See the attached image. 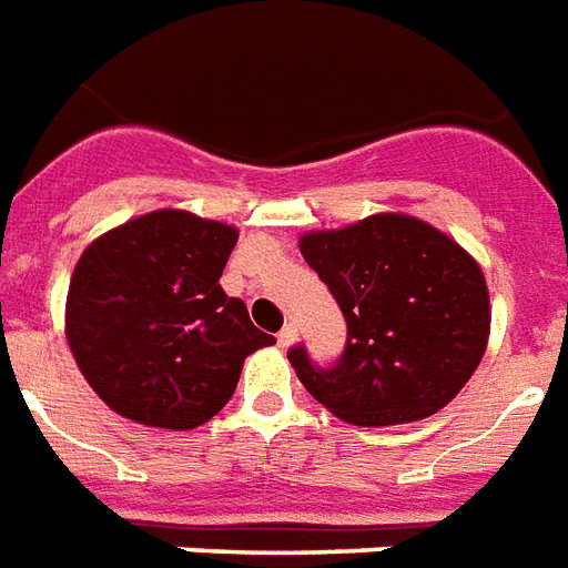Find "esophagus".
<instances>
[{
	"mask_svg": "<svg viewBox=\"0 0 568 568\" xmlns=\"http://www.w3.org/2000/svg\"><path fill=\"white\" fill-rule=\"evenodd\" d=\"M297 339V327L295 325H285L283 331H280V334H276V343H280V346H292V343H295Z\"/></svg>",
	"mask_w": 568,
	"mask_h": 568,
	"instance_id": "1",
	"label": "esophagus"
}]
</instances>
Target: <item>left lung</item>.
<instances>
[{
	"label": "left lung",
	"instance_id": "1",
	"mask_svg": "<svg viewBox=\"0 0 568 568\" xmlns=\"http://www.w3.org/2000/svg\"><path fill=\"white\" fill-rule=\"evenodd\" d=\"M346 318V346L316 364L288 348L297 379L348 424L418 422L464 388L490 331L485 276L443 231L382 213L301 241Z\"/></svg>",
	"mask_w": 568,
	"mask_h": 568
}]
</instances>
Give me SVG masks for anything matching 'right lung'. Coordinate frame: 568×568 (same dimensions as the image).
<instances>
[{"instance_id":"add662e5","label":"right lung","mask_w":568,"mask_h":568,"mask_svg":"<svg viewBox=\"0 0 568 568\" xmlns=\"http://www.w3.org/2000/svg\"><path fill=\"white\" fill-rule=\"evenodd\" d=\"M237 231L155 210L83 252L65 306L78 367L113 413L168 430L210 422L246 355L276 339L222 292Z\"/></svg>"}]
</instances>
